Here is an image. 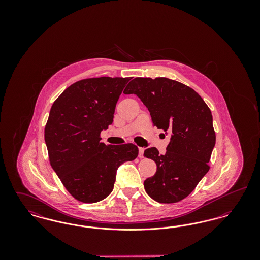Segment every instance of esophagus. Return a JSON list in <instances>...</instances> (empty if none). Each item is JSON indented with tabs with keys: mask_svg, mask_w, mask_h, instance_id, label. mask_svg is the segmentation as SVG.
Wrapping results in <instances>:
<instances>
[{
	"mask_svg": "<svg viewBox=\"0 0 260 260\" xmlns=\"http://www.w3.org/2000/svg\"><path fill=\"white\" fill-rule=\"evenodd\" d=\"M138 157L139 158H143L144 157V148H141V147H139L138 148Z\"/></svg>",
	"mask_w": 260,
	"mask_h": 260,
	"instance_id": "obj_1",
	"label": "esophagus"
}]
</instances>
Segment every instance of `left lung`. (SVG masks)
<instances>
[{
    "mask_svg": "<svg viewBox=\"0 0 260 260\" xmlns=\"http://www.w3.org/2000/svg\"><path fill=\"white\" fill-rule=\"evenodd\" d=\"M124 93L137 95L154 125L172 134L165 154L155 147L144 151L157 165L156 173L144 181L146 193L162 204L183 200L210 170L215 145L210 108L193 88L162 77L136 78Z\"/></svg>",
    "mask_w": 260,
    "mask_h": 260,
    "instance_id": "left-lung-1",
    "label": "left lung"
}]
</instances>
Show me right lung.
<instances>
[{
    "label": "right lung",
    "instance_id": "add662e5",
    "mask_svg": "<svg viewBox=\"0 0 260 260\" xmlns=\"http://www.w3.org/2000/svg\"><path fill=\"white\" fill-rule=\"evenodd\" d=\"M131 78L76 82L56 99L45 127L50 166L76 200L96 203L113 190L118 168L133 161V143L105 145L100 133L113 123L117 101Z\"/></svg>",
    "mask_w": 260,
    "mask_h": 260
}]
</instances>
